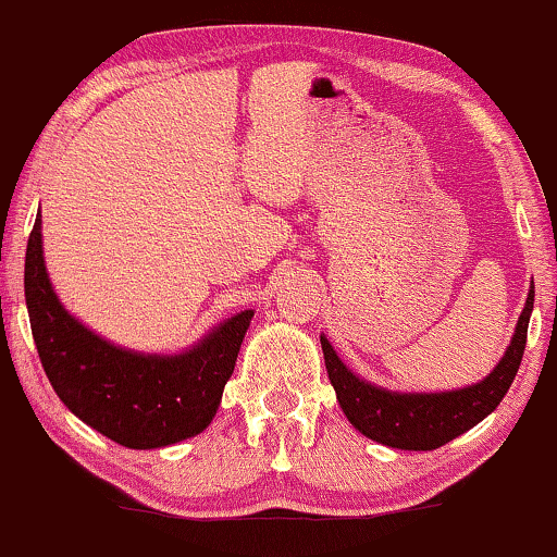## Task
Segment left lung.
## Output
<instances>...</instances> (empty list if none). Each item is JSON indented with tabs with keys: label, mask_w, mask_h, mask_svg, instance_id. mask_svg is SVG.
Wrapping results in <instances>:
<instances>
[{
	"label": "left lung",
	"mask_w": 557,
	"mask_h": 557,
	"mask_svg": "<svg viewBox=\"0 0 557 557\" xmlns=\"http://www.w3.org/2000/svg\"><path fill=\"white\" fill-rule=\"evenodd\" d=\"M532 302H535V285H530L510 348L487 379L474 386L438 391V394H398L368 383L350 371L333 350L331 341L320 335L327 379L333 383L343 413L360 434L394 449L432 451L469 432L497 409L507 388L512 386L528 343Z\"/></svg>",
	"instance_id": "obj_1"
}]
</instances>
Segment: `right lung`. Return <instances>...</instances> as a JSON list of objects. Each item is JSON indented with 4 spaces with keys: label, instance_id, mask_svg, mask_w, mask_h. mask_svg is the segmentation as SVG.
<instances>
[{
    "label": "right lung",
    "instance_id": "right-lung-1",
    "mask_svg": "<svg viewBox=\"0 0 557 557\" xmlns=\"http://www.w3.org/2000/svg\"><path fill=\"white\" fill-rule=\"evenodd\" d=\"M35 219L25 257V300L42 368L77 419L128 449H159L201 434L222 401L255 310L219 323L176 356L138 354L100 338L54 295Z\"/></svg>",
    "mask_w": 557,
    "mask_h": 557
}]
</instances>
